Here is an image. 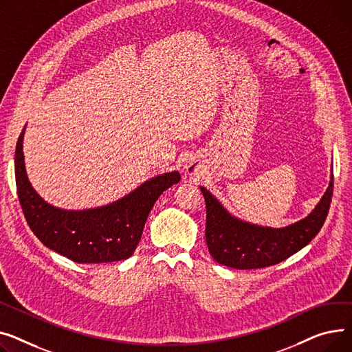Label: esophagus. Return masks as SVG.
I'll list each match as a JSON object with an SVG mask.
<instances>
[{
	"mask_svg": "<svg viewBox=\"0 0 352 352\" xmlns=\"http://www.w3.org/2000/svg\"><path fill=\"white\" fill-rule=\"evenodd\" d=\"M188 168H189V172H192V173L196 172V166H195V164H192V166H188Z\"/></svg>",
	"mask_w": 352,
	"mask_h": 352,
	"instance_id": "34e87169",
	"label": "esophagus"
}]
</instances>
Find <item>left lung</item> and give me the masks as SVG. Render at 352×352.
I'll return each mask as SVG.
<instances>
[{
	"label": "left lung",
	"mask_w": 352,
	"mask_h": 352,
	"mask_svg": "<svg viewBox=\"0 0 352 352\" xmlns=\"http://www.w3.org/2000/svg\"><path fill=\"white\" fill-rule=\"evenodd\" d=\"M333 188L331 169V180L316 209L300 221L273 229L232 216L208 189L200 186L206 201V243L212 257L219 264L237 270H252L274 265L293 256L321 230L331 204Z\"/></svg>",
	"instance_id": "8db88e82"
}]
</instances>
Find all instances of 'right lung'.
Returning <instances> with one entry per match:
<instances>
[{"label":"right lung","mask_w":352,"mask_h":352,"mask_svg":"<svg viewBox=\"0 0 352 352\" xmlns=\"http://www.w3.org/2000/svg\"><path fill=\"white\" fill-rule=\"evenodd\" d=\"M25 128L15 149L18 199L30 229L39 241L75 263H112L129 258L159 196L180 182L179 172L159 175L122 199L88 210L54 208L31 186L23 152Z\"/></svg>","instance_id":"add662e5"}]
</instances>
